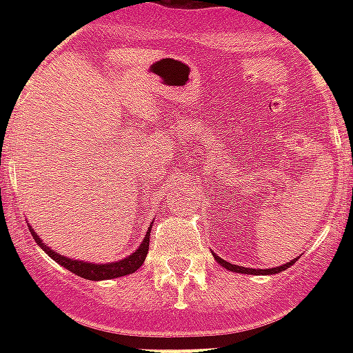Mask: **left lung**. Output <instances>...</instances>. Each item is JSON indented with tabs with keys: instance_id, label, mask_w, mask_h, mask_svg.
<instances>
[{
	"instance_id": "obj_1",
	"label": "left lung",
	"mask_w": 353,
	"mask_h": 353,
	"mask_svg": "<svg viewBox=\"0 0 353 353\" xmlns=\"http://www.w3.org/2000/svg\"><path fill=\"white\" fill-rule=\"evenodd\" d=\"M216 262L220 263L221 268H225L227 271H232V273H243V274H276L280 273V271H285V269L290 268L291 263H295V260H291V262L288 263H282V265H279V268H271V269H251V268H243V265H232L231 262H225L223 258L216 256Z\"/></svg>"
}]
</instances>
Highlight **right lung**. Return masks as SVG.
Instances as JSON below:
<instances>
[{
	"instance_id": "obj_1",
	"label": "right lung",
	"mask_w": 353,
	"mask_h": 353,
	"mask_svg": "<svg viewBox=\"0 0 353 353\" xmlns=\"http://www.w3.org/2000/svg\"><path fill=\"white\" fill-rule=\"evenodd\" d=\"M150 229L152 225L148 227V232L144 234V240L141 241V245L132 252V254H128L126 258H122V260H117V262H108V263H93V262H85V260H74V258L63 256L60 252L52 251L51 247L47 245L46 241L41 240L38 232L29 225V231L34 238V241L38 245L46 251L47 256H51L52 260L57 263H60L62 268H65L71 273L79 274L82 279L85 280H110V279H117V276H126V274L135 273L141 265L144 263V258L148 254V245H150Z\"/></svg>"
}]
</instances>
